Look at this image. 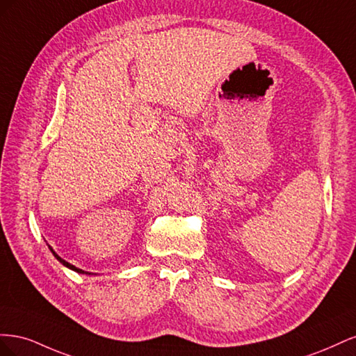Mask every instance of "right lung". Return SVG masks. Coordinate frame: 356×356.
Segmentation results:
<instances>
[{
	"instance_id": "1",
	"label": "right lung",
	"mask_w": 356,
	"mask_h": 356,
	"mask_svg": "<svg viewBox=\"0 0 356 356\" xmlns=\"http://www.w3.org/2000/svg\"><path fill=\"white\" fill-rule=\"evenodd\" d=\"M50 248V246H49ZM50 251H51V254L53 255H55L56 258H58V261L59 263H62L63 266H65V267H68V268H71V270H74V272H77V273H83V275H92V273H89V272H84V270H81V268H79V267H75V266H72L71 263H68V261H65V260H63V258H60L55 251H53L51 250V248H50Z\"/></svg>"
}]
</instances>
